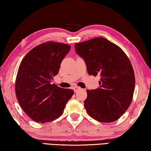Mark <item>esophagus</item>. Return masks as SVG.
Instances as JSON below:
<instances>
[{"instance_id": "obj_1", "label": "esophagus", "mask_w": 151, "mask_h": 151, "mask_svg": "<svg viewBox=\"0 0 151 151\" xmlns=\"http://www.w3.org/2000/svg\"><path fill=\"white\" fill-rule=\"evenodd\" d=\"M80 89H81V88H80V87H78V86L73 87V91H74V92H77L78 91L80 90Z\"/></svg>"}]
</instances>
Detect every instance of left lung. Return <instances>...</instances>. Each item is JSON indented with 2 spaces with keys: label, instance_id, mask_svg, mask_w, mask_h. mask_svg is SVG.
<instances>
[{
  "label": "left lung",
  "instance_id": "obj_1",
  "mask_svg": "<svg viewBox=\"0 0 151 151\" xmlns=\"http://www.w3.org/2000/svg\"><path fill=\"white\" fill-rule=\"evenodd\" d=\"M89 75L99 76V88L87 90L84 107L88 115L111 123L124 114L133 99L135 78L128 57L119 47L104 38L75 44Z\"/></svg>",
  "mask_w": 151,
  "mask_h": 151
}]
</instances>
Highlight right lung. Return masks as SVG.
Wrapping results in <instances>:
<instances>
[{
    "instance_id": "add662e5",
    "label": "right lung",
    "mask_w": 151,
    "mask_h": 151,
    "mask_svg": "<svg viewBox=\"0 0 151 151\" xmlns=\"http://www.w3.org/2000/svg\"><path fill=\"white\" fill-rule=\"evenodd\" d=\"M70 45L47 42L34 47L21 62L16 79V95L20 107L38 123L54 121L62 115L73 95L71 89L52 84Z\"/></svg>"
}]
</instances>
